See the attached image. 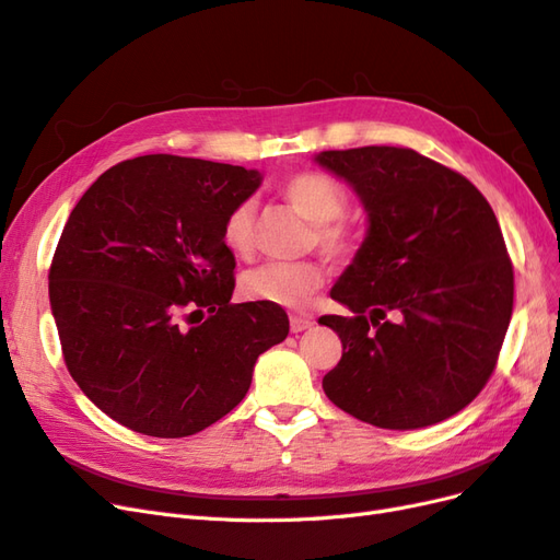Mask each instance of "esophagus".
<instances>
[{"mask_svg":"<svg viewBox=\"0 0 560 560\" xmlns=\"http://www.w3.org/2000/svg\"><path fill=\"white\" fill-rule=\"evenodd\" d=\"M311 327H313V317H308V315H290V329H292V334L306 331Z\"/></svg>","mask_w":560,"mask_h":560,"instance_id":"34e87169","label":"esophagus"}]
</instances>
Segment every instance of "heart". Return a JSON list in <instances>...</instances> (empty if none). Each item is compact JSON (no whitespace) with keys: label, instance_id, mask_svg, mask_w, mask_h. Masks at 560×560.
<instances>
[{"label":"heart","instance_id":"heart-1","mask_svg":"<svg viewBox=\"0 0 560 560\" xmlns=\"http://www.w3.org/2000/svg\"><path fill=\"white\" fill-rule=\"evenodd\" d=\"M282 196L313 224V243L331 259L352 252V231L338 222L346 212L343 186L325 173H299L282 184ZM224 245L235 254H247L254 245V202L241 200L229 210L222 226ZM325 284V270L315 261H268L247 270L241 290L252 301L276 303L282 308H306L313 294Z\"/></svg>","mask_w":560,"mask_h":560}]
</instances>
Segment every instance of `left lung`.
Segmentation results:
<instances>
[{
	"label": "left lung",
	"mask_w": 560,
	"mask_h": 560,
	"mask_svg": "<svg viewBox=\"0 0 560 560\" xmlns=\"http://www.w3.org/2000/svg\"><path fill=\"white\" fill-rule=\"evenodd\" d=\"M360 196L366 238L331 287L352 313L322 315L343 343L322 378L346 413L385 430L442 422L493 374L514 268L493 208L469 179L404 147L319 151Z\"/></svg>",
	"instance_id": "obj_1"
}]
</instances>
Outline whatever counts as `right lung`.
<instances>
[{"label": "right lung", "mask_w": 560, "mask_h": 560, "mask_svg": "<svg viewBox=\"0 0 560 560\" xmlns=\"http://www.w3.org/2000/svg\"><path fill=\"white\" fill-rule=\"evenodd\" d=\"M259 184L241 165L149 154L109 167L70 212L48 270L50 313L72 378L128 430L210 428L290 334L276 303H231L222 226Z\"/></svg>", "instance_id": "1"}]
</instances>
